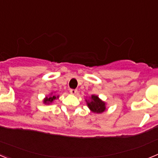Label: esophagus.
Masks as SVG:
<instances>
[{
  "instance_id": "34e87169",
  "label": "esophagus",
  "mask_w": 158,
  "mask_h": 158,
  "mask_svg": "<svg viewBox=\"0 0 158 158\" xmlns=\"http://www.w3.org/2000/svg\"><path fill=\"white\" fill-rule=\"evenodd\" d=\"M77 93V89H70V93L73 95H75Z\"/></svg>"
}]
</instances>
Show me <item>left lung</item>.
<instances>
[{"label":"left lung","mask_w":158,"mask_h":158,"mask_svg":"<svg viewBox=\"0 0 158 158\" xmlns=\"http://www.w3.org/2000/svg\"><path fill=\"white\" fill-rule=\"evenodd\" d=\"M87 105L94 113H102L106 110V104L102 101L98 96L96 95H92L90 100H86Z\"/></svg>","instance_id":"1"}]
</instances>
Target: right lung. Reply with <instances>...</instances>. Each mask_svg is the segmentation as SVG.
<instances>
[{
  "label": "right lung",
  "mask_w": 158,
  "mask_h": 158,
  "mask_svg": "<svg viewBox=\"0 0 158 158\" xmlns=\"http://www.w3.org/2000/svg\"><path fill=\"white\" fill-rule=\"evenodd\" d=\"M57 98H58V96H54V95H52V96L51 95V96H46V98L43 100V103L46 104H51V103H52L54 100H56Z\"/></svg>",
  "instance_id": "obj_1"
}]
</instances>
